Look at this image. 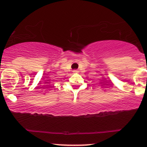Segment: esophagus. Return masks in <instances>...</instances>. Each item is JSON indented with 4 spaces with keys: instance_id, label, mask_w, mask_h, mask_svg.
Masks as SVG:
<instances>
[{
    "instance_id": "34e87169",
    "label": "esophagus",
    "mask_w": 147,
    "mask_h": 147,
    "mask_svg": "<svg viewBox=\"0 0 147 147\" xmlns=\"http://www.w3.org/2000/svg\"><path fill=\"white\" fill-rule=\"evenodd\" d=\"M72 72H73L74 73H77V72H78V71H77V70H74Z\"/></svg>"
}]
</instances>
